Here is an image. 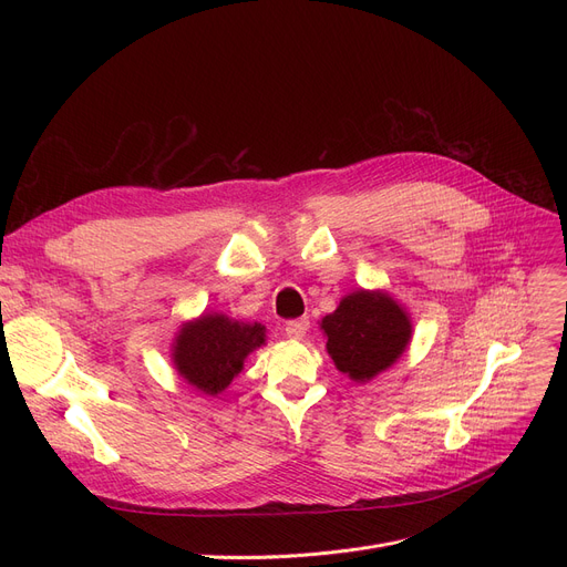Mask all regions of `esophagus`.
<instances>
[{
  "label": "esophagus",
  "instance_id": "esophagus-1",
  "mask_svg": "<svg viewBox=\"0 0 567 567\" xmlns=\"http://www.w3.org/2000/svg\"><path fill=\"white\" fill-rule=\"evenodd\" d=\"M308 329H310V321H308L306 317L291 319V321L285 323V333H287V338H291V340H303V336L308 333Z\"/></svg>",
  "mask_w": 567,
  "mask_h": 567
}]
</instances>
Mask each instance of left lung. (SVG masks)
I'll return each mask as SVG.
<instances>
[{
  "mask_svg": "<svg viewBox=\"0 0 567 567\" xmlns=\"http://www.w3.org/2000/svg\"><path fill=\"white\" fill-rule=\"evenodd\" d=\"M326 349L336 368L353 381H370L389 370L411 342L406 310L385 291L359 289L321 319Z\"/></svg>",
  "mask_w": 567,
  "mask_h": 567,
  "instance_id": "left-lung-1",
  "label": "left lung"
}]
</instances>
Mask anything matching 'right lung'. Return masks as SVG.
I'll use <instances>...</instances> for the list:
<instances>
[{
	"instance_id": "obj_1",
	"label": "right lung",
	"mask_w": 567,
	"mask_h": 567,
	"mask_svg": "<svg viewBox=\"0 0 567 567\" xmlns=\"http://www.w3.org/2000/svg\"><path fill=\"white\" fill-rule=\"evenodd\" d=\"M266 344L261 323H246L227 315L208 312L178 329L172 344V363L178 377L204 395L223 393L244 370L248 353Z\"/></svg>"
}]
</instances>
